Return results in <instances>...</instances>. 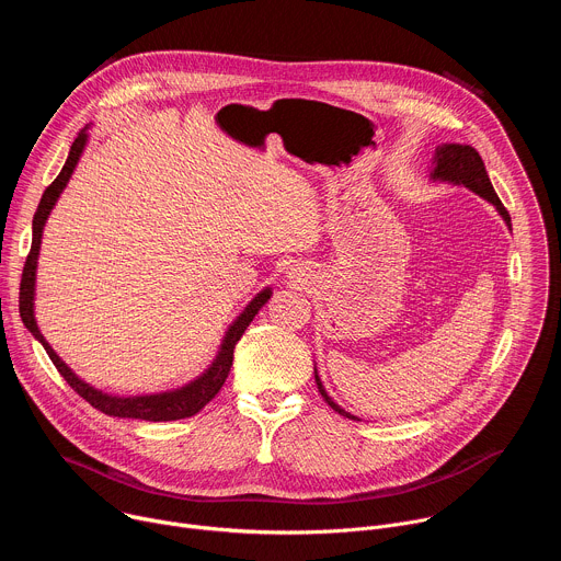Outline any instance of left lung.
<instances>
[{
  "mask_svg": "<svg viewBox=\"0 0 561 561\" xmlns=\"http://www.w3.org/2000/svg\"><path fill=\"white\" fill-rule=\"evenodd\" d=\"M433 164H435V169L431 173L433 180H442V182H450V184H461V186L470 188L472 193H477L479 197L489 199L500 210V215L504 217V221L511 228V215L504 208V204L500 202V197H497V193H495V188H493V184L489 180V173H486V167L482 162V157H479V152L472 146H466V144H442L435 150V162ZM314 381H317L319 392H322V397L327 399V404L335 413H340V415H344L348 420H357V417H353L351 413H346L344 409H340L333 402V399L329 397V392L322 386V379L317 377V373H314Z\"/></svg>",
  "mask_w": 561,
  "mask_h": 561,
  "instance_id": "obj_1",
  "label": "left lung"
}]
</instances>
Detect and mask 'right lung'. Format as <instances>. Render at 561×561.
<instances>
[{
  "instance_id": "obj_1",
  "label": "right lung",
  "mask_w": 561,
  "mask_h": 561,
  "mask_svg": "<svg viewBox=\"0 0 561 561\" xmlns=\"http://www.w3.org/2000/svg\"><path fill=\"white\" fill-rule=\"evenodd\" d=\"M87 128L79 133L70 146V152H68V159L66 164L61 169V173L57 175V180L44 191L42 195V202L35 210V217H33V244H31V253L26 257V264H24V273H22V284H20V314H22V322L24 327L35 335V340L42 342L44 351L48 353L50 362L55 364V368L59 370V375L66 379V383L79 394L84 397L87 402L102 411L104 415H111V417H130V420H146V422H173V420H184V417H193L197 415L210 399L219 392V388L224 386L228 373H230V366H232V351H234V344L239 342V337L244 335V331L249 329V324L253 322V317L260 312V308L271 299V288L262 290L247 308L244 312L239 314L232 327L228 329L224 342H221V348H219V355L215 357L213 366L202 375L197 377L195 381H191L188 386L184 388H178V390H171V392H159V394H144V397H113V394H106L93 386H89L87 381L79 379L59 357L57 353L48 346V342L44 340V335L39 333L37 324H35V314H33V297H35V268H37V255H39V244H42V230H44V224L59 197V193L64 191V186L68 184L77 162H79V154H82L84 146H87Z\"/></svg>"
}]
</instances>
